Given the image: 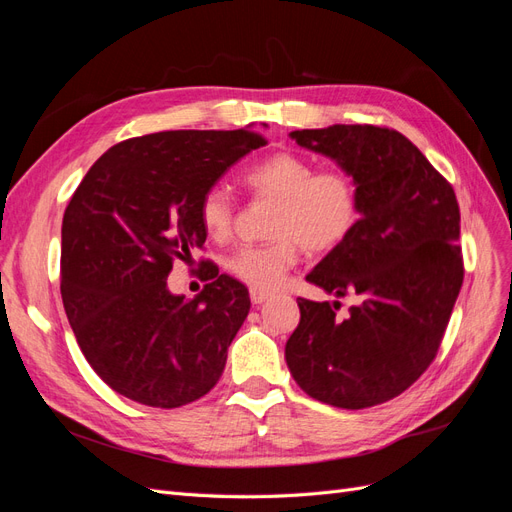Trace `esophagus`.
<instances>
[{"label": "esophagus", "mask_w": 512, "mask_h": 512, "mask_svg": "<svg viewBox=\"0 0 512 512\" xmlns=\"http://www.w3.org/2000/svg\"><path fill=\"white\" fill-rule=\"evenodd\" d=\"M273 294L269 292V290H262V288H250V299H252V303L254 305H260V303H265L267 299H271Z\"/></svg>", "instance_id": "1"}]
</instances>
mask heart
Instances as JSON below:
<instances>
[{"label": "heart", "instance_id": "heart-1", "mask_svg": "<svg viewBox=\"0 0 512 512\" xmlns=\"http://www.w3.org/2000/svg\"><path fill=\"white\" fill-rule=\"evenodd\" d=\"M243 183L260 198L275 200L271 235L262 245H243L226 269L254 288H275L297 265L301 245L327 252L342 243L359 220V192L339 168H320L292 151H275L243 170ZM235 205L224 188H211L200 203V222L213 239H224Z\"/></svg>", "mask_w": 512, "mask_h": 512}]
</instances>
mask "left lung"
I'll return each instance as SVG.
<instances>
[{
    "instance_id": "left-lung-1",
    "label": "left lung",
    "mask_w": 512,
    "mask_h": 512,
    "mask_svg": "<svg viewBox=\"0 0 512 512\" xmlns=\"http://www.w3.org/2000/svg\"><path fill=\"white\" fill-rule=\"evenodd\" d=\"M290 138L331 158L356 183L361 218L307 282L335 297L352 292L361 303L342 320L339 301L299 297L288 369L322 404H384L436 359L463 284L453 185L397 130L335 123Z\"/></svg>"
}]
</instances>
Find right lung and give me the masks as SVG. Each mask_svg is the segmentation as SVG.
<instances>
[{
  "label": "right lung",
  "mask_w": 512,
  "mask_h": 512,
  "mask_svg": "<svg viewBox=\"0 0 512 512\" xmlns=\"http://www.w3.org/2000/svg\"><path fill=\"white\" fill-rule=\"evenodd\" d=\"M265 143L252 130L130 138L76 188L61 224V299L87 363L119 395L179 408L218 384L250 294L218 267L192 301L166 277L207 239L203 196Z\"/></svg>",
  "instance_id": "right-lung-1"
}]
</instances>
